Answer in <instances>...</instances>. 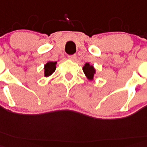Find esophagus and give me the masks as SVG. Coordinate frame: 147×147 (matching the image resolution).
Returning a JSON list of instances; mask_svg holds the SVG:
<instances>
[{
  "mask_svg": "<svg viewBox=\"0 0 147 147\" xmlns=\"http://www.w3.org/2000/svg\"><path fill=\"white\" fill-rule=\"evenodd\" d=\"M69 59L72 60V61H75L76 60V55H69L68 56Z\"/></svg>",
  "mask_w": 147,
  "mask_h": 147,
  "instance_id": "esophagus-1",
  "label": "esophagus"
}]
</instances>
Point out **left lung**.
Here are the masks:
<instances>
[{
	"instance_id": "left-lung-1",
	"label": "left lung",
	"mask_w": 147,
	"mask_h": 147,
	"mask_svg": "<svg viewBox=\"0 0 147 147\" xmlns=\"http://www.w3.org/2000/svg\"><path fill=\"white\" fill-rule=\"evenodd\" d=\"M83 72L89 81L94 80V77L96 73V69L93 66V65L90 64L89 63H86L83 66Z\"/></svg>"
}]
</instances>
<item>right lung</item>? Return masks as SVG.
<instances>
[{
  "mask_svg": "<svg viewBox=\"0 0 147 147\" xmlns=\"http://www.w3.org/2000/svg\"><path fill=\"white\" fill-rule=\"evenodd\" d=\"M56 63L57 62H53V61H48L43 67V74L44 77H49L56 69Z\"/></svg>",
  "mask_w": 147,
  "mask_h": 147,
  "instance_id": "1",
  "label": "right lung"
}]
</instances>
